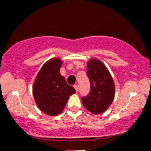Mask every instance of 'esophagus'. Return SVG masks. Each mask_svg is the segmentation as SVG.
I'll return each mask as SVG.
<instances>
[{
	"label": "esophagus",
	"mask_w": 151,
	"mask_h": 151,
	"mask_svg": "<svg viewBox=\"0 0 151 151\" xmlns=\"http://www.w3.org/2000/svg\"><path fill=\"white\" fill-rule=\"evenodd\" d=\"M74 89H75L76 91H78V86L77 85H74Z\"/></svg>",
	"instance_id": "esophagus-1"
}]
</instances>
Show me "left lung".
I'll return each mask as SVG.
<instances>
[{"mask_svg":"<svg viewBox=\"0 0 151 151\" xmlns=\"http://www.w3.org/2000/svg\"><path fill=\"white\" fill-rule=\"evenodd\" d=\"M86 69L91 90L89 95L81 98V101L91 113H104L111 104L115 96L113 78L104 64L98 59L90 60Z\"/></svg>","mask_w":151,"mask_h":151,"instance_id":"8db88e82","label":"left lung"}]
</instances>
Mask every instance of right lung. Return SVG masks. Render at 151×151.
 I'll return each mask as SVG.
<instances>
[{
	"label": "right lung",
	"instance_id": "right-lung-1",
	"mask_svg": "<svg viewBox=\"0 0 151 151\" xmlns=\"http://www.w3.org/2000/svg\"><path fill=\"white\" fill-rule=\"evenodd\" d=\"M62 65L60 58L50 59L38 72L32 87L36 104L41 111L55 116L65 109L70 96L76 92L60 74Z\"/></svg>",
	"mask_w": 151,
	"mask_h": 151
}]
</instances>
